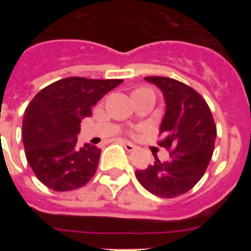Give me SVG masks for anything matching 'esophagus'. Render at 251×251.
Masks as SVG:
<instances>
[{
	"mask_svg": "<svg viewBox=\"0 0 251 251\" xmlns=\"http://www.w3.org/2000/svg\"><path fill=\"white\" fill-rule=\"evenodd\" d=\"M122 145L124 146V148H126V150H127L128 152H130V151L136 150V148H137L136 145H133V143H130V142H127V141L122 142Z\"/></svg>",
	"mask_w": 251,
	"mask_h": 251,
	"instance_id": "34e87169",
	"label": "esophagus"
}]
</instances>
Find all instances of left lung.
I'll use <instances>...</instances> for the list:
<instances>
[{"instance_id":"left-lung-1","label":"left lung","mask_w":251,"mask_h":251,"mask_svg":"<svg viewBox=\"0 0 251 251\" xmlns=\"http://www.w3.org/2000/svg\"><path fill=\"white\" fill-rule=\"evenodd\" d=\"M156 85L166 104L158 145L171 150L170 159L146 170H137L136 177L151 194L176 197L191 190L205 174L211 161L216 139V126L205 99L186 84L165 76H147Z\"/></svg>"}]
</instances>
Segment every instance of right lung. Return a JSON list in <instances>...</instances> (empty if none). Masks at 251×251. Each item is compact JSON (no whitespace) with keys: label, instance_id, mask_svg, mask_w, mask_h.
Segmentation results:
<instances>
[{"label":"right lung","instance_id":"obj_1","mask_svg":"<svg viewBox=\"0 0 251 251\" xmlns=\"http://www.w3.org/2000/svg\"><path fill=\"white\" fill-rule=\"evenodd\" d=\"M122 79L65 77L40 90L22 121L26 158L34 174L54 191H72L90 181L98 167L97 146L77 145L80 122Z\"/></svg>","mask_w":251,"mask_h":251}]
</instances>
